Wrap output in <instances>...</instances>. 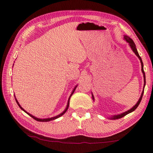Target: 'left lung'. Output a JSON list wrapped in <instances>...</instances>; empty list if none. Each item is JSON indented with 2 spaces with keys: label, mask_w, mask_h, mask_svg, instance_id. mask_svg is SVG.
<instances>
[{
  "label": "left lung",
  "mask_w": 153,
  "mask_h": 153,
  "mask_svg": "<svg viewBox=\"0 0 153 153\" xmlns=\"http://www.w3.org/2000/svg\"><path fill=\"white\" fill-rule=\"evenodd\" d=\"M124 40L126 41V42H128V43H129V45H130V48H131V49H132V50L133 51V52L134 53L136 54V55H137V56L138 57V59H139L140 61L141 67H142V69H141V70H142V72H143V77H144V86H145V84H146V79H145L146 77H145V74H144V69H143V63L142 59H141V57H140L139 54H138V51H137V48H136L135 44H134V41H133V40L132 39H130V38L128 37V36H126V35H124ZM143 93H144V89H143V92H142V94H141V96H140V97L139 100H138V101L137 102V103L135 105H134V106H133L132 108H130V110L126 111V112H124V113L120 114H118V115L113 116L112 117H111V119H114V120H116V119L121 118L124 117V116H125L126 115H127L128 114H129V113H130V112H133V111H134L136 109H137V107L138 106V105H139L140 103V101H141V100H142L143 96ZM91 96H92L93 100H94L93 94H92V95H91Z\"/></svg>",
  "instance_id": "1"
}]
</instances>
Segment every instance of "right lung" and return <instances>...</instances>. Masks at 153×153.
<instances>
[{"instance_id":"obj_1","label":"right lung","mask_w":153,"mask_h":153,"mask_svg":"<svg viewBox=\"0 0 153 153\" xmlns=\"http://www.w3.org/2000/svg\"><path fill=\"white\" fill-rule=\"evenodd\" d=\"M76 88H77V85L76 86V87L74 88V89L73 90V91H72V92H71V95H70V96H69V99H68V104H67V106H66V108L65 109V110L63 111V112H62V113H61L60 114H59V115H57V116H54V117H52V118H44V119H41V118H36V117H35L34 116H33V115H31L30 114H29V113H28L27 112V111H25V110L23 108H22L21 106V105L19 104V103L18 102V101H17V100H16V98H15V100H16V103H17V104H18V105L19 107H20V108L22 110H23L25 112V113H27V114H29L30 117H32L33 119H35V120H37V121H39V122H49V121H51V120H55V119H56V118H59L60 116H62V115H63L66 112V111L68 110V108H69V100H70V98H71V96H72V94H74V91L76 90Z\"/></svg>"}]
</instances>
